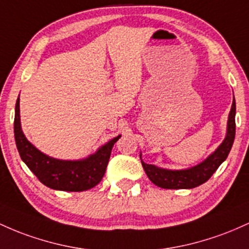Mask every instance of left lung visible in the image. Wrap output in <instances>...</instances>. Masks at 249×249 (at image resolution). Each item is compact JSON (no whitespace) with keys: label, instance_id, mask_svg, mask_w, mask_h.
I'll list each match as a JSON object with an SVG mask.
<instances>
[{"label":"left lung","instance_id":"obj_1","mask_svg":"<svg viewBox=\"0 0 249 249\" xmlns=\"http://www.w3.org/2000/svg\"><path fill=\"white\" fill-rule=\"evenodd\" d=\"M235 101H233L231 109L228 116L227 135L219 148L212 154L207 160L202 163L186 170H168L162 169L153 164H147L141 161L142 167L146 172L147 177L154 185L166 189H189L202 185L209 178L214 174V172L219 168L220 164L227 159L230 154L234 139H235Z\"/></svg>","mask_w":249,"mask_h":249}]
</instances>
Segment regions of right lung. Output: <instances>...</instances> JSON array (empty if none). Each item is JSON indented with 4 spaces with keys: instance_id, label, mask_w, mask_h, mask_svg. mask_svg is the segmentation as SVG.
Returning <instances> with one entry per match:
<instances>
[{
    "instance_id": "obj_1",
    "label": "right lung",
    "mask_w": 249,
    "mask_h": 249,
    "mask_svg": "<svg viewBox=\"0 0 249 249\" xmlns=\"http://www.w3.org/2000/svg\"><path fill=\"white\" fill-rule=\"evenodd\" d=\"M16 147L28 168L44 186L64 192H83L93 188L102 180L109 161L111 148L121 136L110 140L96 154L82 161H62L42 154L22 133L19 122V99L15 106L14 119Z\"/></svg>"
}]
</instances>
